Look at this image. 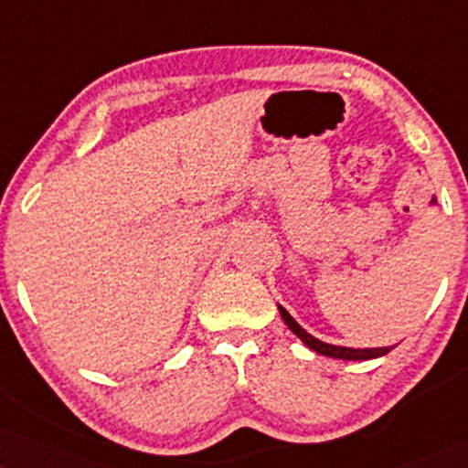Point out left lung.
I'll use <instances>...</instances> for the list:
<instances>
[{
	"mask_svg": "<svg viewBox=\"0 0 468 468\" xmlns=\"http://www.w3.org/2000/svg\"><path fill=\"white\" fill-rule=\"evenodd\" d=\"M279 312H281V318L285 320V324L290 326L294 334L301 337L305 345L312 348V351L320 353V356H326V357H335V359H373V357H381L386 356L388 351H390V346H381V348H348V346H334V345H326V342H320L318 337L309 335L305 329H303L301 324L296 323L294 318L290 316L288 309H283L279 305Z\"/></svg>",
	"mask_w": 468,
	"mask_h": 468,
	"instance_id": "left-lung-1",
	"label": "left lung"
}]
</instances>
